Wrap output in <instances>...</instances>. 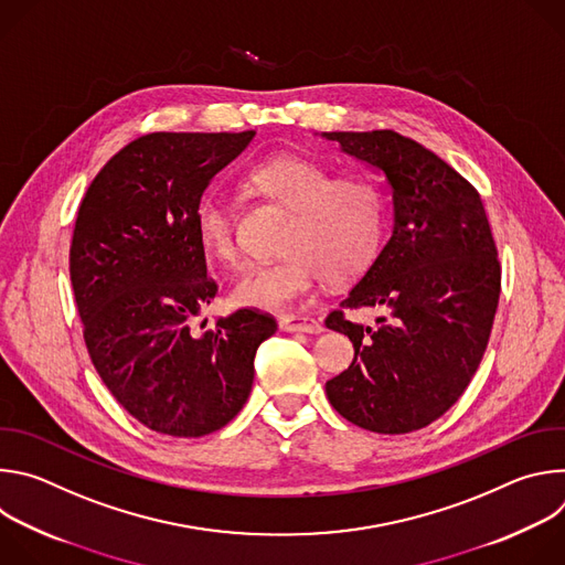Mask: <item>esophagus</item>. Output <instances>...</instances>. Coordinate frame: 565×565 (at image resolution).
Listing matches in <instances>:
<instances>
[{
    "mask_svg": "<svg viewBox=\"0 0 565 565\" xmlns=\"http://www.w3.org/2000/svg\"><path fill=\"white\" fill-rule=\"evenodd\" d=\"M279 329L284 333H310V335H317L324 331V327H321V321L317 319H310V317H297V315H286L279 319Z\"/></svg>",
    "mask_w": 565,
    "mask_h": 565,
    "instance_id": "1",
    "label": "esophagus"
}]
</instances>
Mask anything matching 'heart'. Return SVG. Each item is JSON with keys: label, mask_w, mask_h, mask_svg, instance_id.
Instances as JSON below:
<instances>
[{"label": "heart", "mask_w": 565, "mask_h": 565, "mask_svg": "<svg viewBox=\"0 0 565 565\" xmlns=\"http://www.w3.org/2000/svg\"><path fill=\"white\" fill-rule=\"evenodd\" d=\"M264 194L295 212L288 227V255L255 264L236 279L230 299L236 306L284 312L319 281H344L364 273L384 236V199L366 177H338L331 168L299 153H277L250 172ZM196 236L210 259L234 264L238 246L234 214L225 199L207 194L194 212Z\"/></svg>", "instance_id": "1"}]
</instances>
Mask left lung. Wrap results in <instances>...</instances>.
I'll use <instances>...</instances> for the list:
<instances>
[{
	"mask_svg": "<svg viewBox=\"0 0 565 565\" xmlns=\"http://www.w3.org/2000/svg\"><path fill=\"white\" fill-rule=\"evenodd\" d=\"M321 138L377 170L393 205L386 246L327 317L355 349L327 395L362 429L409 434L454 405L488 349L501 295L494 236L471 183L420 142L391 129ZM353 307H382L387 317L353 326L343 317Z\"/></svg>",
	"mask_w": 565,
	"mask_h": 565,
	"instance_id": "8db88e82",
	"label": "left lung"
}]
</instances>
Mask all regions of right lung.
I'll return each mask as SVG.
<instances>
[{
    "label": "right lung",
    "mask_w": 565,
    "mask_h": 565,
    "mask_svg": "<svg viewBox=\"0 0 565 565\" xmlns=\"http://www.w3.org/2000/svg\"><path fill=\"white\" fill-rule=\"evenodd\" d=\"M255 131L147 134L89 185L71 241V284L92 362L145 427L199 438L225 427L253 388L255 353L277 331L241 308L196 333L216 295L194 212Z\"/></svg>",
    "instance_id": "obj_1"
}]
</instances>
